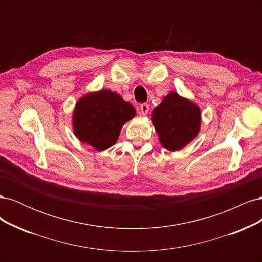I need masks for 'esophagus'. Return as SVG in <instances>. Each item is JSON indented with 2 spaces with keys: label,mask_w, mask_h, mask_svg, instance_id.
Returning a JSON list of instances; mask_svg holds the SVG:
<instances>
[{
  "label": "esophagus",
  "mask_w": 262,
  "mask_h": 262,
  "mask_svg": "<svg viewBox=\"0 0 262 262\" xmlns=\"http://www.w3.org/2000/svg\"><path fill=\"white\" fill-rule=\"evenodd\" d=\"M148 113V105L147 104H142L140 106V114L142 116H146Z\"/></svg>",
  "instance_id": "esophagus-1"
}]
</instances>
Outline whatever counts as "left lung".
I'll return each instance as SVG.
<instances>
[{"mask_svg":"<svg viewBox=\"0 0 262 262\" xmlns=\"http://www.w3.org/2000/svg\"><path fill=\"white\" fill-rule=\"evenodd\" d=\"M201 109L172 91L152 112V122L162 146L175 152L194 140L201 129Z\"/></svg>","mask_w":262,"mask_h":262,"instance_id":"1","label":"left lung"}]
</instances>
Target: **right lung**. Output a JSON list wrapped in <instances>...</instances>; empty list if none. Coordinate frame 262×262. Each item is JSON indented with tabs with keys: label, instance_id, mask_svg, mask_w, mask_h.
<instances>
[{
	"label": "right lung",
	"instance_id": "right-lung-1",
	"mask_svg": "<svg viewBox=\"0 0 262 262\" xmlns=\"http://www.w3.org/2000/svg\"><path fill=\"white\" fill-rule=\"evenodd\" d=\"M136 115L134 107L117 93L109 90L90 92L75 104L73 133L82 143L101 152L117 143L123 124Z\"/></svg>",
	"mask_w": 262,
	"mask_h": 262
}]
</instances>
